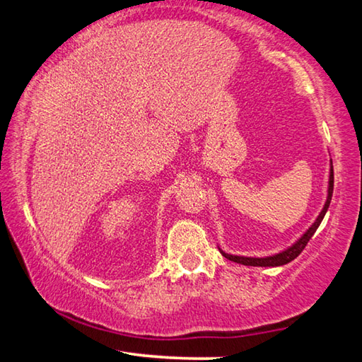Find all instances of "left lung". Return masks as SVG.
Segmentation results:
<instances>
[{"instance_id":"1","label":"left lung","mask_w":362,"mask_h":362,"mask_svg":"<svg viewBox=\"0 0 362 362\" xmlns=\"http://www.w3.org/2000/svg\"><path fill=\"white\" fill-rule=\"evenodd\" d=\"M332 192H334V168H332V161H330V174H329V188H327V199H326V204H324L322 211L317 218L315 220V223L310 226L308 230H306L302 238H300L298 241H296L292 244L291 247H287L286 250L279 254H274V255H269V257H241V255H231V254H226L223 252L222 249H220V252H222L223 257L226 259L231 260V262H236V263H241V265H249V267H281V265H286V263L292 262L293 259H297L300 255V252L305 249L306 244L311 240V236L315 235V231L317 230V226L321 225L324 216H326V212L329 209V204H330V199H332Z\"/></svg>"}]
</instances>
